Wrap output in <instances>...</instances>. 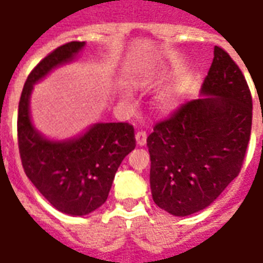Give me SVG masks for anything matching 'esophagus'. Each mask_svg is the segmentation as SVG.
<instances>
[{
    "instance_id": "obj_1",
    "label": "esophagus",
    "mask_w": 263,
    "mask_h": 263,
    "mask_svg": "<svg viewBox=\"0 0 263 263\" xmlns=\"http://www.w3.org/2000/svg\"><path fill=\"white\" fill-rule=\"evenodd\" d=\"M135 139H136V144L142 147V146H144V144H146L147 135H146V132H136Z\"/></svg>"
}]
</instances>
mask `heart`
<instances>
[{
    "label": "heart",
    "instance_id": "heart-1",
    "mask_svg": "<svg viewBox=\"0 0 263 263\" xmlns=\"http://www.w3.org/2000/svg\"><path fill=\"white\" fill-rule=\"evenodd\" d=\"M160 75L152 73L144 78L143 84L146 86H153L160 82ZM180 106V94L176 90H166L161 92L156 99H154V109L158 115L169 116L173 115Z\"/></svg>",
    "mask_w": 263,
    "mask_h": 263
}]
</instances>
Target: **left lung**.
Returning a JSON list of instances; mask_svg holds the SVG:
<instances>
[{"label":"left lung","instance_id":"left-lung-1","mask_svg":"<svg viewBox=\"0 0 263 263\" xmlns=\"http://www.w3.org/2000/svg\"><path fill=\"white\" fill-rule=\"evenodd\" d=\"M199 97L147 138L153 200L172 216H191L220 196L240 172L251 134L249 86L221 47L214 46Z\"/></svg>","mask_w":263,"mask_h":263}]
</instances>
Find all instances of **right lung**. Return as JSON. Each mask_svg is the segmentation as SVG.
I'll return each instance as SVG.
<instances>
[{
	"label": "right lung",
	"mask_w": 263,
	"mask_h": 263,
	"mask_svg": "<svg viewBox=\"0 0 263 263\" xmlns=\"http://www.w3.org/2000/svg\"><path fill=\"white\" fill-rule=\"evenodd\" d=\"M86 42L57 47L32 69L23 87L17 116L18 152L23 168L45 199L68 216H87L107 199L115 175L135 148L128 123H95L68 139H50L35 127L30 101L38 84L55 68L73 63Z\"/></svg>",
	"instance_id": "1"
}]
</instances>
